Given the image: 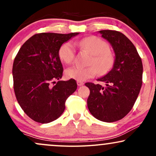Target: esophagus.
Instances as JSON below:
<instances>
[{
	"label": "esophagus",
	"instance_id": "34e87169",
	"mask_svg": "<svg viewBox=\"0 0 156 156\" xmlns=\"http://www.w3.org/2000/svg\"><path fill=\"white\" fill-rule=\"evenodd\" d=\"M77 84H78V87H81V86L83 85L84 83L82 81H77Z\"/></svg>",
	"mask_w": 156,
	"mask_h": 156
}]
</instances>
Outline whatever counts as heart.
I'll return each mask as SVG.
<instances>
[{"instance_id": "1", "label": "heart", "mask_w": 156, "mask_h": 156, "mask_svg": "<svg viewBox=\"0 0 156 156\" xmlns=\"http://www.w3.org/2000/svg\"><path fill=\"white\" fill-rule=\"evenodd\" d=\"M78 45L81 49L85 50L93 55L90 61V64L93 65L87 67L73 66L68 68L66 70L68 78L78 81H83L95 76L98 70L101 74H105L112 69L114 57L109 51L110 48L108 42L99 37L92 36L80 40ZM58 54L62 62L70 64L75 58L76 49L71 42H67L61 46Z\"/></svg>"}]
</instances>
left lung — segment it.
I'll return each mask as SVG.
<instances>
[{"label":"left lung","mask_w":156,"mask_h":156,"mask_svg":"<svg viewBox=\"0 0 156 156\" xmlns=\"http://www.w3.org/2000/svg\"><path fill=\"white\" fill-rule=\"evenodd\" d=\"M112 44L115 60L112 69L98 80L100 84L86 83L90 90L87 105L96 119L113 122L125 117L133 108L142 84L143 66L136 48L127 37L117 31H100Z\"/></svg>","instance_id":"left-lung-1"}]
</instances>
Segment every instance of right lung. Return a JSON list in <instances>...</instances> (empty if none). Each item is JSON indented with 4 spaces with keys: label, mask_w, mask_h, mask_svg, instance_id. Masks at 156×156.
<instances>
[{
    "label": "right lung",
    "mask_w": 156,
    "mask_h": 156,
    "mask_svg": "<svg viewBox=\"0 0 156 156\" xmlns=\"http://www.w3.org/2000/svg\"><path fill=\"white\" fill-rule=\"evenodd\" d=\"M78 34H37L16 55L12 68L16 98L35 122L48 123L58 119L65 109L66 100L76 90L74 79L59 80L63 67L58 52L62 44Z\"/></svg>",
    "instance_id": "add662e5"
}]
</instances>
